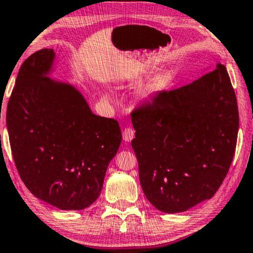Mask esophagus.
<instances>
[{"label":"esophagus","mask_w":253,"mask_h":253,"mask_svg":"<svg viewBox=\"0 0 253 253\" xmlns=\"http://www.w3.org/2000/svg\"><path fill=\"white\" fill-rule=\"evenodd\" d=\"M123 137L126 142H130L135 137V130L131 127H126L123 131Z\"/></svg>","instance_id":"esophagus-1"}]
</instances>
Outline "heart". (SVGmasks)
Listing matches in <instances>:
<instances>
[{
	"label": "heart",
	"mask_w": 253,
	"mask_h": 253,
	"mask_svg": "<svg viewBox=\"0 0 253 253\" xmlns=\"http://www.w3.org/2000/svg\"><path fill=\"white\" fill-rule=\"evenodd\" d=\"M156 90V85H155V83H151L150 85L147 86V89H146V93L147 94H151V93H153V92Z\"/></svg>",
	"instance_id": "obj_1"
}]
</instances>
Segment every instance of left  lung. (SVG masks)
Returning <instances> with one entry per match:
<instances>
[{
  "label": "left lung",
  "mask_w": 253,
  "mask_h": 253,
  "mask_svg": "<svg viewBox=\"0 0 253 253\" xmlns=\"http://www.w3.org/2000/svg\"><path fill=\"white\" fill-rule=\"evenodd\" d=\"M139 181L164 213H179L216 194L230 170L239 130L238 102L225 66L187 85L159 91L131 112Z\"/></svg>",
  "instance_id": "left-lung-1"
}]
</instances>
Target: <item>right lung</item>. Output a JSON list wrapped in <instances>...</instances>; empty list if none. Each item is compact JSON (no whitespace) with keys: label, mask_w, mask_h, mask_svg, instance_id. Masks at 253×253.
<instances>
[{"label":"right lung","mask_w":253,"mask_h":253,"mask_svg":"<svg viewBox=\"0 0 253 253\" xmlns=\"http://www.w3.org/2000/svg\"><path fill=\"white\" fill-rule=\"evenodd\" d=\"M54 57L45 48L22 63L7 103V131L28 189L59 210L81 211L100 196L122 131L117 120L94 115L73 86L48 78Z\"/></svg>","instance_id":"1"}]
</instances>
